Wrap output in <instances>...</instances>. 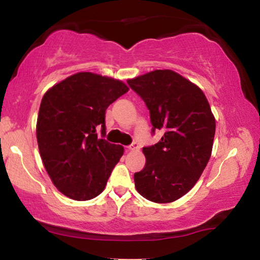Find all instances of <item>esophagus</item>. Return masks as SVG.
I'll return each instance as SVG.
<instances>
[{
    "label": "esophagus",
    "instance_id": "1",
    "mask_svg": "<svg viewBox=\"0 0 260 260\" xmlns=\"http://www.w3.org/2000/svg\"><path fill=\"white\" fill-rule=\"evenodd\" d=\"M127 148H128V151H137V150H139V144L133 143L132 145H129Z\"/></svg>",
    "mask_w": 260,
    "mask_h": 260
}]
</instances>
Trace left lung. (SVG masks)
<instances>
[{
    "label": "left lung",
    "instance_id": "obj_1",
    "mask_svg": "<svg viewBox=\"0 0 260 260\" xmlns=\"http://www.w3.org/2000/svg\"><path fill=\"white\" fill-rule=\"evenodd\" d=\"M127 83L146 103L152 132H164L157 144L143 148L146 164L134 174L136 188L152 202H174L208 164L215 117L202 90L172 70H154Z\"/></svg>",
    "mask_w": 260,
    "mask_h": 260
}]
</instances>
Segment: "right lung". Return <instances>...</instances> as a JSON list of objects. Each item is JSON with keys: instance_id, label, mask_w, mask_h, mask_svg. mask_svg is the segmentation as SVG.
<instances>
[{"instance_id": "add662e5", "label": "right lung", "mask_w": 260, "mask_h": 260, "mask_svg": "<svg viewBox=\"0 0 260 260\" xmlns=\"http://www.w3.org/2000/svg\"><path fill=\"white\" fill-rule=\"evenodd\" d=\"M128 86L117 79L78 72L45 92L37 121V140L51 181L65 196L88 201L106 188L123 154L106 134V110Z\"/></svg>"}]
</instances>
